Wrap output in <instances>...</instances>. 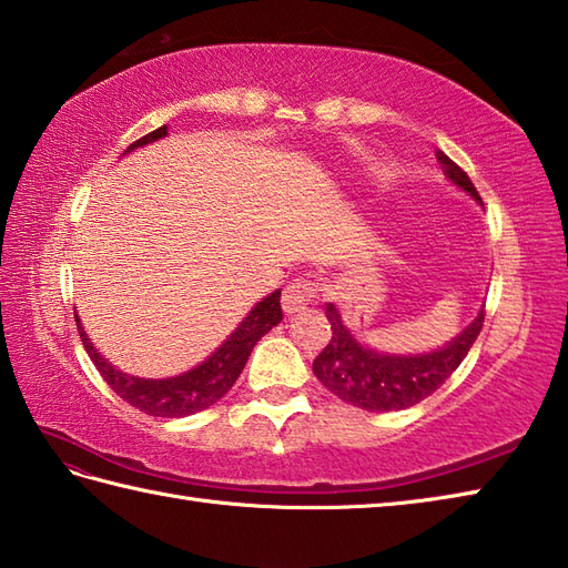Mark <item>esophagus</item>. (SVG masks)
I'll return each mask as SVG.
<instances>
[{"mask_svg": "<svg viewBox=\"0 0 568 568\" xmlns=\"http://www.w3.org/2000/svg\"><path fill=\"white\" fill-rule=\"evenodd\" d=\"M318 296V284L308 276H301V280H292L284 286L282 294V306L286 314H298L301 308H306L311 301H316Z\"/></svg>", "mask_w": 568, "mask_h": 568, "instance_id": "34e87169", "label": "esophagus"}]
</instances>
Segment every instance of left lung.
<instances>
[{
  "label": "left lung",
  "mask_w": 568,
  "mask_h": 568,
  "mask_svg": "<svg viewBox=\"0 0 568 568\" xmlns=\"http://www.w3.org/2000/svg\"><path fill=\"white\" fill-rule=\"evenodd\" d=\"M436 156L442 161L446 176L480 203V195L470 183L468 173L444 152ZM326 316L333 335L314 361V375L321 379V385L328 387L338 399L365 412H399L434 395L456 373V367L478 338L485 311H480L476 321L442 351L426 355L375 353L353 338V333L343 326L338 308L333 304L326 306Z\"/></svg>",
  "instance_id": "1"
}]
</instances>
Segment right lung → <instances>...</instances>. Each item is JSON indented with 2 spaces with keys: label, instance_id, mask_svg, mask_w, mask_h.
<instances>
[{
  "label": "right lung",
  "instance_id": "right-lung-1",
  "mask_svg": "<svg viewBox=\"0 0 568 568\" xmlns=\"http://www.w3.org/2000/svg\"><path fill=\"white\" fill-rule=\"evenodd\" d=\"M161 136H166V124L144 134L142 139H136L126 152H132V149L144 146L149 142H156ZM280 298H282V292L276 288L274 294L260 301V304L250 311V316L227 335V341L220 345L211 357H205L199 367L189 369V373H183L179 377H169V379H142V377L120 373L118 367L110 365L105 357L92 348L83 326H80L78 314H75V326L80 333V341H83L85 351L90 355V361L98 367V373L126 404H132V407H136L144 414L169 416L171 419V416H189V414L207 409L235 385V379L240 377L242 367H245L254 345H257V341L264 333L272 331L276 323L282 321Z\"/></svg>",
  "mask_w": 568,
  "mask_h": 568
}]
</instances>
